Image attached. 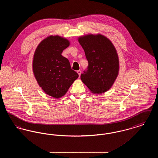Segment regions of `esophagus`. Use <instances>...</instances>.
<instances>
[{
    "label": "esophagus",
    "instance_id": "obj_1",
    "mask_svg": "<svg viewBox=\"0 0 158 158\" xmlns=\"http://www.w3.org/2000/svg\"><path fill=\"white\" fill-rule=\"evenodd\" d=\"M77 73H78V75H79V76L81 75V70H77Z\"/></svg>",
    "mask_w": 158,
    "mask_h": 158
}]
</instances>
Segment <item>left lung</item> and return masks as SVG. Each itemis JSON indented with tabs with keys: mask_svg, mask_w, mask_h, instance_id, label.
<instances>
[{
	"mask_svg": "<svg viewBox=\"0 0 158 158\" xmlns=\"http://www.w3.org/2000/svg\"><path fill=\"white\" fill-rule=\"evenodd\" d=\"M88 67L81 79L91 92L98 94L109 90L119 72L118 54L111 41L101 34H87L78 38Z\"/></svg>",
	"mask_w": 158,
	"mask_h": 158,
	"instance_id": "left-lung-1",
	"label": "left lung"
}]
</instances>
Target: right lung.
I'll return each mask as SVG.
<instances>
[{"label": "right lung", "instance_id": "add662e5", "mask_svg": "<svg viewBox=\"0 0 158 158\" xmlns=\"http://www.w3.org/2000/svg\"><path fill=\"white\" fill-rule=\"evenodd\" d=\"M69 45L68 39L50 35L41 41L34 54L32 70L38 84L53 98L64 96L79 77L68 59L61 55Z\"/></svg>", "mask_w": 158, "mask_h": 158}]
</instances>
